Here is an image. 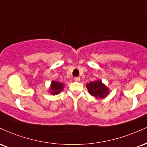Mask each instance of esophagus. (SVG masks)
I'll list each match as a JSON object with an SVG mask.
<instances>
[{
	"mask_svg": "<svg viewBox=\"0 0 147 147\" xmlns=\"http://www.w3.org/2000/svg\"><path fill=\"white\" fill-rule=\"evenodd\" d=\"M74 80H75V81H77V82H78V81H80V78H79V77H75Z\"/></svg>",
	"mask_w": 147,
	"mask_h": 147,
	"instance_id": "obj_1",
	"label": "esophagus"
}]
</instances>
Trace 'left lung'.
I'll return each instance as SVG.
<instances>
[{
    "instance_id": "8db88e82",
    "label": "left lung",
    "mask_w": 147,
    "mask_h": 147,
    "mask_svg": "<svg viewBox=\"0 0 147 147\" xmlns=\"http://www.w3.org/2000/svg\"><path fill=\"white\" fill-rule=\"evenodd\" d=\"M86 87L92 96L97 98H105L109 94V88L102 84L100 80H96L89 83L86 85Z\"/></svg>"
}]
</instances>
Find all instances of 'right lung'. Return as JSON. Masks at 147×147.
I'll return each instance as SVG.
<instances>
[{"instance_id":"1","label":"right lung","mask_w":147,"mask_h":147,"mask_svg":"<svg viewBox=\"0 0 147 147\" xmlns=\"http://www.w3.org/2000/svg\"><path fill=\"white\" fill-rule=\"evenodd\" d=\"M63 88H64V85L62 83L57 82V81H53L51 82V85L50 87V93L53 95L58 94L63 90Z\"/></svg>"}]
</instances>
